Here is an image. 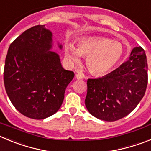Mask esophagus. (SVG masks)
<instances>
[{
	"mask_svg": "<svg viewBox=\"0 0 151 151\" xmlns=\"http://www.w3.org/2000/svg\"><path fill=\"white\" fill-rule=\"evenodd\" d=\"M76 79H82V78H85V76L82 73H77L76 75Z\"/></svg>",
	"mask_w": 151,
	"mask_h": 151,
	"instance_id": "34e87169",
	"label": "esophagus"
}]
</instances>
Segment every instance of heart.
<instances>
[{
  "instance_id": "1",
  "label": "heart",
  "mask_w": 151,
  "mask_h": 151,
  "mask_svg": "<svg viewBox=\"0 0 151 151\" xmlns=\"http://www.w3.org/2000/svg\"><path fill=\"white\" fill-rule=\"evenodd\" d=\"M124 49L119 41L104 37H91L78 42L77 48L73 45L66 47V56L73 63L86 57V66L92 74L102 76L111 71L121 60Z\"/></svg>"
}]
</instances>
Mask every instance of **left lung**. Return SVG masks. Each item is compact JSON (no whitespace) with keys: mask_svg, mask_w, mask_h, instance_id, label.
Here are the masks:
<instances>
[{"mask_svg":"<svg viewBox=\"0 0 151 151\" xmlns=\"http://www.w3.org/2000/svg\"><path fill=\"white\" fill-rule=\"evenodd\" d=\"M85 106L92 116L113 122L129 115L143 98L147 85L145 51L136 47L129 60L105 76L89 78Z\"/></svg>","mask_w":151,"mask_h":151,"instance_id":"1","label":"left lung"}]
</instances>
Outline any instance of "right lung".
Segmentation results:
<instances>
[{
  "label": "right lung",
  "instance_id": "obj_1",
  "mask_svg": "<svg viewBox=\"0 0 151 151\" xmlns=\"http://www.w3.org/2000/svg\"><path fill=\"white\" fill-rule=\"evenodd\" d=\"M52 41L51 32L38 25L25 31L8 49L5 89L16 109L29 118L43 119L57 113L74 77L62 67L59 55L50 51Z\"/></svg>",
  "mask_w": 151,
  "mask_h": 151
}]
</instances>
